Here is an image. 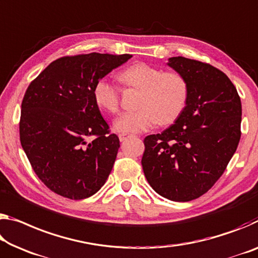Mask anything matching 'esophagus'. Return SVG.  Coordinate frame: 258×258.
I'll use <instances>...</instances> for the list:
<instances>
[{
  "label": "esophagus",
  "instance_id": "34e87169",
  "mask_svg": "<svg viewBox=\"0 0 258 258\" xmlns=\"http://www.w3.org/2000/svg\"><path fill=\"white\" fill-rule=\"evenodd\" d=\"M132 137L133 136H130V134H124V133H120L119 136H118V138H119L120 141H125L127 138H132Z\"/></svg>",
  "mask_w": 258,
  "mask_h": 258
}]
</instances>
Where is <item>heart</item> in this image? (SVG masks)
<instances>
[{"instance_id":"heart-1","label":"heart","mask_w":258,"mask_h":258,"mask_svg":"<svg viewBox=\"0 0 258 258\" xmlns=\"http://www.w3.org/2000/svg\"><path fill=\"white\" fill-rule=\"evenodd\" d=\"M119 80L127 87L138 89L136 111L124 112L113 122L118 132L139 133L156 124L167 125L182 111L186 104L188 86L180 73L163 72L146 63H137L120 72ZM94 100L110 113L119 109V89L101 79L94 86Z\"/></svg>"}]
</instances>
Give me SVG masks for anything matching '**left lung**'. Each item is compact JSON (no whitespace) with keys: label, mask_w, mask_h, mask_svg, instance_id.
Segmentation results:
<instances>
[{"label":"left lung","mask_w":258,"mask_h":258,"mask_svg":"<svg viewBox=\"0 0 258 258\" xmlns=\"http://www.w3.org/2000/svg\"><path fill=\"white\" fill-rule=\"evenodd\" d=\"M167 64L187 81L186 107L169 128L145 138L141 164L156 193L187 202L207 193L226 170L240 141L242 108L219 69L181 56Z\"/></svg>","instance_id":"1"}]
</instances>
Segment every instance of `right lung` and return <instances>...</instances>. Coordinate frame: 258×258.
<instances>
[{"label": "right lung", "mask_w": 258, "mask_h": 258, "mask_svg": "<svg viewBox=\"0 0 258 258\" xmlns=\"http://www.w3.org/2000/svg\"><path fill=\"white\" fill-rule=\"evenodd\" d=\"M131 57L99 52L60 57L27 87L20 144L35 174L54 193L83 200L108 179L119 139L110 132L93 91L97 81Z\"/></svg>", "instance_id": "right-lung-1"}]
</instances>
